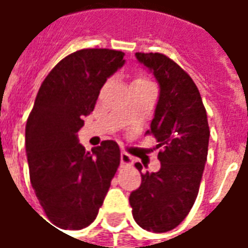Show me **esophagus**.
I'll list each match as a JSON object with an SVG mask.
<instances>
[{"mask_svg":"<svg viewBox=\"0 0 248 248\" xmlns=\"http://www.w3.org/2000/svg\"><path fill=\"white\" fill-rule=\"evenodd\" d=\"M121 163L126 165V166H130V165H133V158L124 151V153H121Z\"/></svg>","mask_w":248,"mask_h":248,"instance_id":"esophagus-1","label":"esophagus"}]
</instances>
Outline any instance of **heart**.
<instances>
[{
    "mask_svg": "<svg viewBox=\"0 0 248 248\" xmlns=\"http://www.w3.org/2000/svg\"><path fill=\"white\" fill-rule=\"evenodd\" d=\"M134 82H147V81H146L145 78H137Z\"/></svg>",
    "mask_w": 248,
    "mask_h": 248,
    "instance_id": "1",
    "label": "heart"
}]
</instances>
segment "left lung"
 Listing matches in <instances>:
<instances>
[{
    "label": "left lung",
    "mask_w": 248,
    "mask_h": 248,
    "mask_svg": "<svg viewBox=\"0 0 248 248\" xmlns=\"http://www.w3.org/2000/svg\"><path fill=\"white\" fill-rule=\"evenodd\" d=\"M159 83V99L147 134L159 149L161 169L140 174V188L130 194L133 217L153 232L175 229L194 206L207 161V114L191 77L161 53H135ZM142 170L140 162L135 163Z\"/></svg>",
    "instance_id": "left-lung-1"
}]
</instances>
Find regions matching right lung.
I'll return each instance as SVG.
<instances>
[{"label":"right lung","mask_w":248,"mask_h":248,"mask_svg":"<svg viewBox=\"0 0 248 248\" xmlns=\"http://www.w3.org/2000/svg\"><path fill=\"white\" fill-rule=\"evenodd\" d=\"M124 53L82 49L58 62L42 82L25 129L30 183L46 217L61 229L81 230L97 218L121 161L117 142L90 151L78 142L83 117L101 87L124 65Z\"/></svg>","instance_id":"right-lung-1"}]
</instances>
